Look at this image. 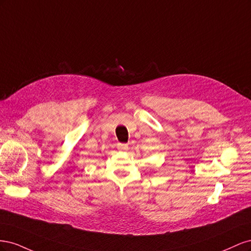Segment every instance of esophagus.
<instances>
[{
	"label": "esophagus",
	"mask_w": 251,
	"mask_h": 251,
	"mask_svg": "<svg viewBox=\"0 0 251 251\" xmlns=\"http://www.w3.org/2000/svg\"><path fill=\"white\" fill-rule=\"evenodd\" d=\"M117 149L120 151H126L128 149V146L126 143H117Z\"/></svg>",
	"instance_id": "1"
}]
</instances>
